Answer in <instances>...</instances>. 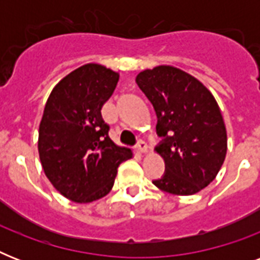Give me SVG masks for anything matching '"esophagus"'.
<instances>
[{"instance_id": "obj_1", "label": "esophagus", "mask_w": 260, "mask_h": 260, "mask_svg": "<svg viewBox=\"0 0 260 260\" xmlns=\"http://www.w3.org/2000/svg\"><path fill=\"white\" fill-rule=\"evenodd\" d=\"M136 150H138L140 154H146L147 151H148V146H147L146 142L140 140V142L138 143V146H136Z\"/></svg>"}]
</instances>
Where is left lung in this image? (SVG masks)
<instances>
[{
	"mask_svg": "<svg viewBox=\"0 0 260 260\" xmlns=\"http://www.w3.org/2000/svg\"><path fill=\"white\" fill-rule=\"evenodd\" d=\"M136 82L154 105L156 148L166 173L154 181L159 190L191 196L213 181L226 155V129L213 94L193 75L174 66L139 73Z\"/></svg>",
	"mask_w": 260,
	"mask_h": 260,
	"instance_id": "obj_1",
	"label": "left lung"
}]
</instances>
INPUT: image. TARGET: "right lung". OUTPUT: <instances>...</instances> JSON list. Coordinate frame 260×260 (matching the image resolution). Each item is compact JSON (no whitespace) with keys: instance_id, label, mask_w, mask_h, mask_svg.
<instances>
[{"instance_id":"obj_1","label":"right lung","mask_w":260,"mask_h":260,"mask_svg":"<svg viewBox=\"0 0 260 260\" xmlns=\"http://www.w3.org/2000/svg\"><path fill=\"white\" fill-rule=\"evenodd\" d=\"M118 78L116 71L87 63L60 79L46 102L39 158L52 186L70 201L87 204L105 197L120 163L134 156L109 138L101 113Z\"/></svg>"}]
</instances>
